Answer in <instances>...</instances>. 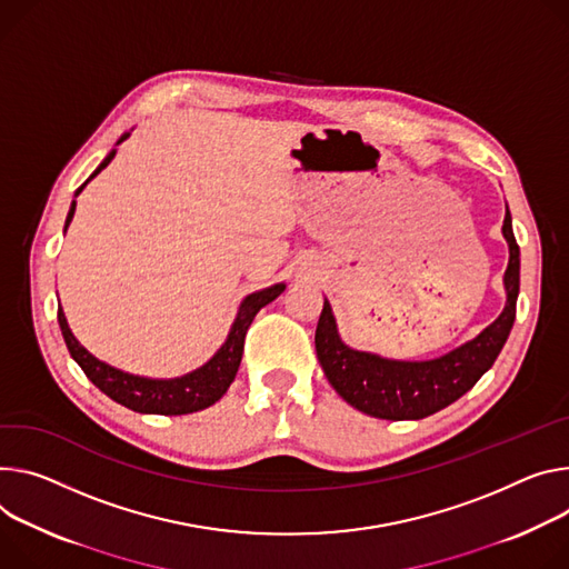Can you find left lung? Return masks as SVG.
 Segmentation results:
<instances>
[{
  "mask_svg": "<svg viewBox=\"0 0 569 569\" xmlns=\"http://www.w3.org/2000/svg\"><path fill=\"white\" fill-rule=\"evenodd\" d=\"M501 233L508 242V268L503 274L506 306L501 316L477 338L431 358L395 360L358 351L338 336L329 299L316 329V351L333 390L353 408L379 420H422L468 392L497 360L515 322L520 292V247L515 242L510 213Z\"/></svg>",
  "mask_w": 569,
  "mask_h": 569,
  "instance_id": "obj_1",
  "label": "left lung"
}]
</instances>
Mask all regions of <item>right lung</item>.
I'll return each instance as SVG.
<instances>
[{"label":"right lung","mask_w":569,"mask_h":569,"mask_svg":"<svg viewBox=\"0 0 569 569\" xmlns=\"http://www.w3.org/2000/svg\"><path fill=\"white\" fill-rule=\"evenodd\" d=\"M127 138H129V133H124L118 140V144ZM113 157H116V149H111L109 157L99 163V168L90 174V179H94L101 170H104L113 161ZM86 183L74 194H79L86 188ZM74 209H77V201H72V206H70L66 229L70 227V222L74 218ZM283 290H286V283H274L266 290L247 295L238 308V316L233 320V327H231L224 345L216 351V356L209 360V363H203L201 368H197L183 377H177V379L136 377V375L122 372L118 368H111L109 363H104V360L94 358L72 336L61 306H59V325H61L66 345L70 349V356L77 360L83 375L107 397H111L113 401H118L136 412H151V416H186V412H197V410L213 406L229 390V386L233 383L236 372L240 368L244 336H247L249 325L253 322L256 313L261 311L263 306H268L270 301H274Z\"/></svg>","instance_id":"right-lung-1"}]
</instances>
